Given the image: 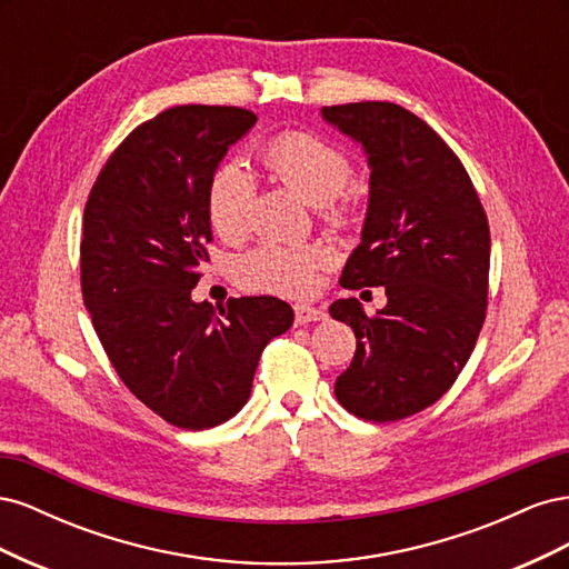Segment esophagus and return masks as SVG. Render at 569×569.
<instances>
[{
  "label": "esophagus",
  "mask_w": 569,
  "mask_h": 569,
  "mask_svg": "<svg viewBox=\"0 0 569 569\" xmlns=\"http://www.w3.org/2000/svg\"><path fill=\"white\" fill-rule=\"evenodd\" d=\"M295 320H297V325L318 322V320H325V311H320V308H316V306H308V303H297Z\"/></svg>",
  "instance_id": "esophagus-1"
}]
</instances>
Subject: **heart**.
<instances>
[{
	"instance_id": "heart-1",
	"label": "heart",
	"mask_w": 569,
	"mask_h": 569,
	"mask_svg": "<svg viewBox=\"0 0 569 569\" xmlns=\"http://www.w3.org/2000/svg\"><path fill=\"white\" fill-rule=\"evenodd\" d=\"M268 173L297 192L306 203L322 206L339 218V194L353 178V166L341 149L308 132H282L258 149ZM256 184L239 163L220 166L206 189V213L218 237L237 242L249 230ZM327 251L316 244H263L237 266L244 287L270 295H303L316 282V270L327 263Z\"/></svg>"
}]
</instances>
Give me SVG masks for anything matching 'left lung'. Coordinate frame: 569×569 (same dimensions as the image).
<instances>
[{"mask_svg": "<svg viewBox=\"0 0 569 569\" xmlns=\"http://www.w3.org/2000/svg\"><path fill=\"white\" fill-rule=\"evenodd\" d=\"M322 118L370 166L363 234L339 284L387 295L375 316L353 297L330 306L356 335L335 393L358 418L396 422L439 401L468 363L487 318L489 220L468 170L416 113L358 101L322 107Z\"/></svg>", "mask_w": 569, "mask_h": 569, "instance_id": "8db88e82", "label": "left lung"}]
</instances>
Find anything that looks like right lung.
I'll list each match as a JSON object with an SVG mask.
<instances>
[{
    "instance_id": "obj_1",
    "label": "right lung",
    "mask_w": 569,
    "mask_h": 569,
    "mask_svg": "<svg viewBox=\"0 0 569 569\" xmlns=\"http://www.w3.org/2000/svg\"><path fill=\"white\" fill-rule=\"evenodd\" d=\"M253 123L237 107L166 109L120 142L84 203L80 284L94 332L123 385L180 429L237 416L266 343L295 322L274 297L192 301L213 239L206 189Z\"/></svg>"
}]
</instances>
